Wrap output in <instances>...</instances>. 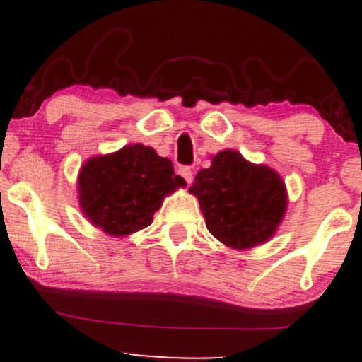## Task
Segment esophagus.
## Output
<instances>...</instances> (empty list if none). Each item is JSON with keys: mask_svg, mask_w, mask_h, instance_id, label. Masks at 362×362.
I'll list each match as a JSON object with an SVG mask.
<instances>
[{"mask_svg": "<svg viewBox=\"0 0 362 362\" xmlns=\"http://www.w3.org/2000/svg\"><path fill=\"white\" fill-rule=\"evenodd\" d=\"M177 173H178V175H180V177L185 178L187 184H189V185L192 184V180H194V172H192V168H190V167H180V168L177 170Z\"/></svg>", "mask_w": 362, "mask_h": 362, "instance_id": "obj_1", "label": "esophagus"}]
</instances>
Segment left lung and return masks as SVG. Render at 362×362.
I'll list each match as a JSON object with an SVG mask.
<instances>
[{"label": "left lung", "instance_id": "left-lung-1", "mask_svg": "<svg viewBox=\"0 0 362 362\" xmlns=\"http://www.w3.org/2000/svg\"><path fill=\"white\" fill-rule=\"evenodd\" d=\"M189 190L199 199L207 230L238 250L267 242L288 206L281 177L264 165L248 163L233 149L218 153Z\"/></svg>", "mask_w": 362, "mask_h": 362}]
</instances>
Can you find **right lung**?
<instances>
[{
	"label": "right lung",
	"instance_id": "add662e5",
	"mask_svg": "<svg viewBox=\"0 0 362 362\" xmlns=\"http://www.w3.org/2000/svg\"><path fill=\"white\" fill-rule=\"evenodd\" d=\"M182 185L185 180L175 175L172 161L131 144L86 161L80 172V204L95 226L126 236L149 226L165 195Z\"/></svg>",
	"mask_w": 362,
	"mask_h": 362
}]
</instances>
